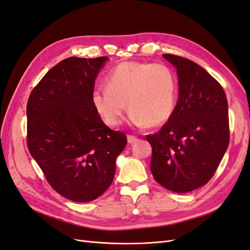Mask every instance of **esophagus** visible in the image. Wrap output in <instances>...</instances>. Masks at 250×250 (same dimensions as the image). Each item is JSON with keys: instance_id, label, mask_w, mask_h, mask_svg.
I'll use <instances>...</instances> for the list:
<instances>
[{"instance_id": "1", "label": "esophagus", "mask_w": 250, "mask_h": 250, "mask_svg": "<svg viewBox=\"0 0 250 250\" xmlns=\"http://www.w3.org/2000/svg\"><path fill=\"white\" fill-rule=\"evenodd\" d=\"M138 141V138L137 137H134V135H127V142L129 143V144H133L134 142H137Z\"/></svg>"}]
</instances>
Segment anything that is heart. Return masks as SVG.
<instances>
[{"label": "heart", "mask_w": 250, "mask_h": 250, "mask_svg": "<svg viewBox=\"0 0 250 250\" xmlns=\"http://www.w3.org/2000/svg\"><path fill=\"white\" fill-rule=\"evenodd\" d=\"M106 87H98L92 102L104 123L117 127L123 122L126 104L137 126H160L171 118L176 106L178 83L168 65L124 62L109 72Z\"/></svg>", "instance_id": "b5f03b06"}]
</instances>
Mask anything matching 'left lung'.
Here are the masks:
<instances>
[{"label": "left lung", "instance_id": "8db88e82", "mask_svg": "<svg viewBox=\"0 0 250 250\" xmlns=\"http://www.w3.org/2000/svg\"><path fill=\"white\" fill-rule=\"evenodd\" d=\"M164 57L176 67L178 101L160 131L147 135L150 170L167 190L187 193L208 183L229 147L228 99L220 83L197 63Z\"/></svg>", "mask_w": 250, "mask_h": 250}]
</instances>
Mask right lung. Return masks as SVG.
<instances>
[{
    "mask_svg": "<svg viewBox=\"0 0 250 250\" xmlns=\"http://www.w3.org/2000/svg\"><path fill=\"white\" fill-rule=\"evenodd\" d=\"M107 57L63 59L44 75L27 103V145L49 185L63 197L88 202L111 185L126 135L103 123L93 102Z\"/></svg>",
    "mask_w": 250,
    "mask_h": 250,
    "instance_id": "right-lung-1",
    "label": "right lung"
}]
</instances>
